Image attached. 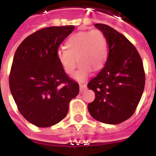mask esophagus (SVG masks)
Instances as JSON below:
<instances>
[{"instance_id":"34e87169","label":"esophagus","mask_w":156,"mask_h":156,"mask_svg":"<svg viewBox=\"0 0 156 156\" xmlns=\"http://www.w3.org/2000/svg\"><path fill=\"white\" fill-rule=\"evenodd\" d=\"M79 87H80L81 91H84L87 88V86H86V84H84V83H80L79 84Z\"/></svg>"}]
</instances>
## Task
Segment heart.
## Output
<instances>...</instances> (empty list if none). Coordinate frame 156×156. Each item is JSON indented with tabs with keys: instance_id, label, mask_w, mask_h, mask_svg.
<instances>
[{
	"instance_id": "heart-1",
	"label": "heart",
	"mask_w": 156,
	"mask_h": 156,
	"mask_svg": "<svg viewBox=\"0 0 156 156\" xmlns=\"http://www.w3.org/2000/svg\"><path fill=\"white\" fill-rule=\"evenodd\" d=\"M66 49L58 50L57 56L66 74H74L79 65L74 78L85 81L92 70H99L104 66L108 56L106 38L99 29L78 31L70 36L65 44Z\"/></svg>"
}]
</instances>
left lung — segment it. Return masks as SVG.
<instances>
[{
  "instance_id": "1",
  "label": "left lung",
  "mask_w": 156,
  "mask_h": 156,
  "mask_svg": "<svg viewBox=\"0 0 156 156\" xmlns=\"http://www.w3.org/2000/svg\"><path fill=\"white\" fill-rule=\"evenodd\" d=\"M95 27L106 38L108 55L102 70L87 85L95 94L88 110L100 122L120 124L133 116L144 92L142 58L135 46L114 28L104 23Z\"/></svg>"
}]
</instances>
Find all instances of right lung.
Returning a JSON list of instances; mask_svg holds the SVG:
<instances>
[{
	"label": "right lung",
	"instance_id": "obj_1",
	"mask_svg": "<svg viewBox=\"0 0 156 156\" xmlns=\"http://www.w3.org/2000/svg\"><path fill=\"white\" fill-rule=\"evenodd\" d=\"M74 25L38 30L17 48L9 74V87L18 110L32 125L47 128L67 115L79 86L66 74L58 59L60 44Z\"/></svg>",
	"mask_w": 156,
	"mask_h": 156
}]
</instances>
